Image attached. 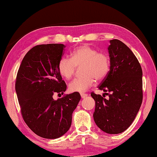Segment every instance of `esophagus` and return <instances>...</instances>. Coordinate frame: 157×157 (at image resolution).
Masks as SVG:
<instances>
[{"label": "esophagus", "mask_w": 157, "mask_h": 157, "mask_svg": "<svg viewBox=\"0 0 157 157\" xmlns=\"http://www.w3.org/2000/svg\"><path fill=\"white\" fill-rule=\"evenodd\" d=\"M80 95H81V97H82V98H84L86 97V96H88V94H85V93H81Z\"/></svg>", "instance_id": "1"}]
</instances>
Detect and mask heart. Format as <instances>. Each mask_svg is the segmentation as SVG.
<instances>
[{"label": "heart", "instance_id": "1", "mask_svg": "<svg viewBox=\"0 0 157 157\" xmlns=\"http://www.w3.org/2000/svg\"><path fill=\"white\" fill-rule=\"evenodd\" d=\"M83 76L77 78L69 84L72 92H84L97 81L104 79L110 70L109 56L91 46L83 45L75 48L71 54V59L63 57L58 63V71L63 78L69 79L74 74L76 67H82Z\"/></svg>", "mask_w": 157, "mask_h": 157}]
</instances>
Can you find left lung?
<instances>
[{"label":"left lung","mask_w":157,"mask_h":157,"mask_svg":"<svg viewBox=\"0 0 157 157\" xmlns=\"http://www.w3.org/2000/svg\"><path fill=\"white\" fill-rule=\"evenodd\" d=\"M110 70L99 90L109 98L91 93L95 101L93 117L96 125L107 134H117L131 125L140 108L142 70L138 60L124 43L110 40Z\"/></svg>","instance_id":"8db88e82"}]
</instances>
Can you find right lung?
<instances>
[{
    "label": "right lung",
    "mask_w": 157,
    "mask_h": 157,
    "mask_svg": "<svg viewBox=\"0 0 157 157\" xmlns=\"http://www.w3.org/2000/svg\"><path fill=\"white\" fill-rule=\"evenodd\" d=\"M65 48L63 44L34 46L25 55L17 74L15 90L23 119L33 132L46 139L58 138L68 131L81 99L79 92L52 98L67 89L58 71Z\"/></svg>",
    "instance_id": "obj_1"
}]
</instances>
